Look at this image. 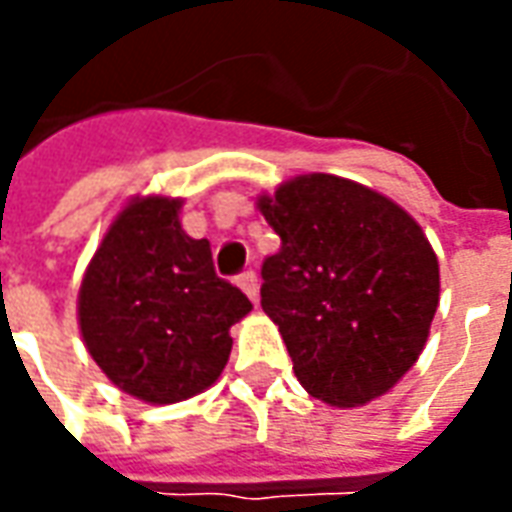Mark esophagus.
I'll return each instance as SVG.
<instances>
[{
    "instance_id": "obj_1",
    "label": "esophagus",
    "mask_w": 512,
    "mask_h": 512,
    "mask_svg": "<svg viewBox=\"0 0 512 512\" xmlns=\"http://www.w3.org/2000/svg\"><path fill=\"white\" fill-rule=\"evenodd\" d=\"M238 285H241V290H244L246 296L252 301H257V290H260V282H257V274L249 268V271H244V274H238Z\"/></svg>"
}]
</instances>
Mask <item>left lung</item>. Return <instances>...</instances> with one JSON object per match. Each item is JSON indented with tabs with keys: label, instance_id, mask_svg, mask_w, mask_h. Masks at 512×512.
<instances>
[{
	"label": "left lung",
	"instance_id": "left-lung-1",
	"mask_svg": "<svg viewBox=\"0 0 512 512\" xmlns=\"http://www.w3.org/2000/svg\"><path fill=\"white\" fill-rule=\"evenodd\" d=\"M257 208L279 235L260 304L301 386L332 406H365L406 376L439 307V260L400 205L337 175H301Z\"/></svg>",
	"mask_w": 512,
	"mask_h": 512
}]
</instances>
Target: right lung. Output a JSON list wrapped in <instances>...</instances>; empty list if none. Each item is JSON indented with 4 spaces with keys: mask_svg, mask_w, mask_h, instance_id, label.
<instances>
[{
    "mask_svg": "<svg viewBox=\"0 0 512 512\" xmlns=\"http://www.w3.org/2000/svg\"><path fill=\"white\" fill-rule=\"evenodd\" d=\"M180 200L136 197L87 266L79 326L109 381L145 403H178L222 376L230 326L252 301L216 277L211 244L189 238Z\"/></svg>",
    "mask_w": 512,
    "mask_h": 512,
    "instance_id": "right-lung-1",
    "label": "right lung"
}]
</instances>
